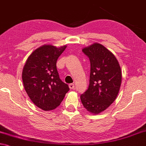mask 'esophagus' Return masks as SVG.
Returning a JSON list of instances; mask_svg holds the SVG:
<instances>
[{
    "label": "esophagus",
    "instance_id": "esophagus-1",
    "mask_svg": "<svg viewBox=\"0 0 146 146\" xmlns=\"http://www.w3.org/2000/svg\"><path fill=\"white\" fill-rule=\"evenodd\" d=\"M69 88H70L71 90H73L74 88H75V85H74V84H69Z\"/></svg>",
    "mask_w": 146,
    "mask_h": 146
}]
</instances>
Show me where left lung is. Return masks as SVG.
<instances>
[{"label": "left lung", "mask_w": 146, "mask_h": 146, "mask_svg": "<svg viewBox=\"0 0 146 146\" xmlns=\"http://www.w3.org/2000/svg\"><path fill=\"white\" fill-rule=\"evenodd\" d=\"M82 52L90 61V84L80 96L84 107L98 114L105 110L118 95L121 84V71L114 54L100 43L84 48Z\"/></svg>", "instance_id": "8db88e82"}]
</instances>
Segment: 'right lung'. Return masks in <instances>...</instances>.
Here are the masks:
<instances>
[{
	"mask_svg": "<svg viewBox=\"0 0 146 146\" xmlns=\"http://www.w3.org/2000/svg\"><path fill=\"white\" fill-rule=\"evenodd\" d=\"M67 46H41L32 52L23 69L25 91L34 105L43 110L55 109L69 88L59 77L56 69L58 57Z\"/></svg>",
	"mask_w": 146,
	"mask_h": 146,
	"instance_id": "obj_1",
	"label": "right lung"
}]
</instances>
